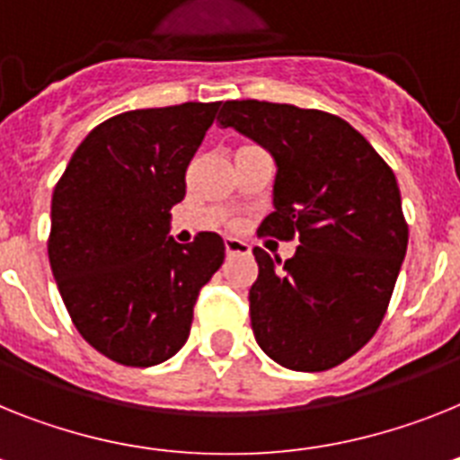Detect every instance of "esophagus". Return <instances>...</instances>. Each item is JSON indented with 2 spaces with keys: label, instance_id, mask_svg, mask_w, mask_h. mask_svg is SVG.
Masks as SVG:
<instances>
[{
  "label": "esophagus",
  "instance_id": "34e87169",
  "mask_svg": "<svg viewBox=\"0 0 460 460\" xmlns=\"http://www.w3.org/2000/svg\"><path fill=\"white\" fill-rule=\"evenodd\" d=\"M224 248H226V254H248L250 252V245L241 238H226L224 241Z\"/></svg>",
  "mask_w": 460,
  "mask_h": 460
}]
</instances>
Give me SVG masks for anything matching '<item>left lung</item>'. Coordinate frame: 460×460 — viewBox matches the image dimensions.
I'll return each mask as SVG.
<instances>
[{
	"instance_id": "1",
	"label": "left lung",
	"mask_w": 460,
	"mask_h": 460,
	"mask_svg": "<svg viewBox=\"0 0 460 460\" xmlns=\"http://www.w3.org/2000/svg\"><path fill=\"white\" fill-rule=\"evenodd\" d=\"M276 158V210L260 236L299 238L292 260L254 248V339L295 372H325L374 337L407 252L391 165L349 121L320 110L229 100L217 117Z\"/></svg>"
}]
</instances>
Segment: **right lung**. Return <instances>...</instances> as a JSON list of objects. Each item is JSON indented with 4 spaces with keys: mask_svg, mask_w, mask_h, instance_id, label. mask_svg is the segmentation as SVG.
I'll list each match as a JSON object with an SVG mask.
<instances>
[{
    "mask_svg": "<svg viewBox=\"0 0 460 460\" xmlns=\"http://www.w3.org/2000/svg\"><path fill=\"white\" fill-rule=\"evenodd\" d=\"M219 102L123 111L76 146L53 189L49 261L69 318L93 349L152 367L182 349L200 288L224 261L219 234L168 236L187 165Z\"/></svg>",
    "mask_w": 460,
    "mask_h": 460,
    "instance_id": "add662e5",
    "label": "right lung"
}]
</instances>
